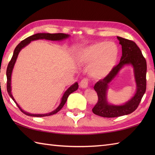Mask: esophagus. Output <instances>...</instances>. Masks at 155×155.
Returning <instances> with one entry per match:
<instances>
[{
	"instance_id": "34e87169",
	"label": "esophagus",
	"mask_w": 155,
	"mask_h": 155,
	"mask_svg": "<svg viewBox=\"0 0 155 155\" xmlns=\"http://www.w3.org/2000/svg\"><path fill=\"white\" fill-rule=\"evenodd\" d=\"M80 87L82 88H87L88 87V79L87 78H84L82 80L80 83Z\"/></svg>"
}]
</instances>
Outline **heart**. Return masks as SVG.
Returning a JSON list of instances; mask_svg holds the SVG:
<instances>
[{
  "mask_svg": "<svg viewBox=\"0 0 155 155\" xmlns=\"http://www.w3.org/2000/svg\"><path fill=\"white\" fill-rule=\"evenodd\" d=\"M119 51L113 42H98L81 49L77 55L78 62L89 64L88 74L95 79L104 78L116 65Z\"/></svg>",
  "mask_w": 155,
  "mask_h": 155,
  "instance_id": "obj_1",
  "label": "heart"
}]
</instances>
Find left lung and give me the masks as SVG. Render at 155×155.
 I'll use <instances>...</instances> for the list:
<instances>
[{
  "instance_id": "obj_1",
  "label": "left lung",
  "mask_w": 155,
  "mask_h": 155,
  "mask_svg": "<svg viewBox=\"0 0 155 155\" xmlns=\"http://www.w3.org/2000/svg\"><path fill=\"white\" fill-rule=\"evenodd\" d=\"M117 38L122 46V57L119 64L113 68L107 77L98 81L94 86L98 101L93 108V112L103 117H117L132 113L139 106L146 91L147 62L142 52L134 42L120 37H117ZM125 65H131L134 69L136 92L123 105L111 104L107 99L109 84Z\"/></svg>"
}]
</instances>
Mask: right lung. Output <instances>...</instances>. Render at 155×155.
I'll return each mask as SVG.
<instances>
[{
	"label": "right lung",
	"instance_id": "1",
	"mask_svg": "<svg viewBox=\"0 0 155 155\" xmlns=\"http://www.w3.org/2000/svg\"><path fill=\"white\" fill-rule=\"evenodd\" d=\"M70 37V35H67V34H63V33H57V34H51V33H37L31 36V37H28V38H25V40L21 41L20 43L16 46L15 48L14 52H13L12 57L11 58V61L9 62L8 65L7 67V69H6V78H7V91L9 94V96L11 97L12 99L14 101L16 104L17 105V107L20 108L23 113L25 114L26 115H28V116L30 117H47V116H51V115L54 114L60 110L61 108L63 107L66 102L67 101V98L69 95H70L72 93L76 91L78 88V84L77 82H76L73 84H72L70 87L68 88V89L64 92L63 94V96L62 97L61 103L58 105V107L54 109L53 111L51 112V113H45V114H32L30 113H28V112L22 109V108L19 106V104L16 103V101L12 96V88H11V77H12V73L13 68H14L15 62L16 61V59H17L18 55L19 54L20 51H21L22 49L25 47L26 46H27L31 41H37L39 40V39H45V40H48V41H61L62 40H64L66 38H68Z\"/></svg>",
	"mask_w": 155,
	"mask_h": 155
}]
</instances>
